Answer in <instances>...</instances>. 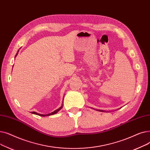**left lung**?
Masks as SVG:
<instances>
[{"instance_id":"1","label":"left lung","mask_w":150,"mask_h":150,"mask_svg":"<svg viewBox=\"0 0 150 150\" xmlns=\"http://www.w3.org/2000/svg\"><path fill=\"white\" fill-rule=\"evenodd\" d=\"M92 109H93V108H92ZM93 109L97 110V111H101V112H104V111H103V110H100V109L98 110V109Z\"/></svg>"}]
</instances>
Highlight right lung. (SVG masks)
Instances as JSON below:
<instances>
[{"label": "right lung", "mask_w": 150, "mask_h": 150, "mask_svg": "<svg viewBox=\"0 0 150 150\" xmlns=\"http://www.w3.org/2000/svg\"><path fill=\"white\" fill-rule=\"evenodd\" d=\"M19 50H18V53H16V54L15 55V58H16V57L18 55V52H19ZM62 106H63V105H62V106H61V107H59L58 109H56L55 110V111H54L53 112H51V113H49V114H39V113H38V112H32L31 113L32 114H36V115H39V116H42V117H45V116H49V115H53V114H57L59 111H60V110L62 108Z\"/></svg>", "instance_id": "1"}]
</instances>
